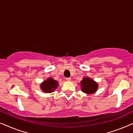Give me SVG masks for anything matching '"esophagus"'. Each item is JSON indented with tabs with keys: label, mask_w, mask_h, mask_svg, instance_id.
Listing matches in <instances>:
<instances>
[{
	"label": "esophagus",
	"mask_w": 133,
	"mask_h": 133,
	"mask_svg": "<svg viewBox=\"0 0 133 133\" xmlns=\"http://www.w3.org/2000/svg\"><path fill=\"white\" fill-rule=\"evenodd\" d=\"M66 80L67 81H70L71 80V78H66Z\"/></svg>",
	"instance_id": "esophagus-1"
}]
</instances>
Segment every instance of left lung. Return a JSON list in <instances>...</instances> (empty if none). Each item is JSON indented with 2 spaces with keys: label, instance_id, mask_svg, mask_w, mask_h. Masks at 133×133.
Returning <instances> with one entry per match:
<instances>
[{
  "label": "left lung",
  "instance_id": "8db88e82",
  "mask_svg": "<svg viewBox=\"0 0 133 133\" xmlns=\"http://www.w3.org/2000/svg\"><path fill=\"white\" fill-rule=\"evenodd\" d=\"M82 91L85 93H93L98 89V84L89 78H84L81 82Z\"/></svg>",
  "mask_w": 133,
  "mask_h": 133
}]
</instances>
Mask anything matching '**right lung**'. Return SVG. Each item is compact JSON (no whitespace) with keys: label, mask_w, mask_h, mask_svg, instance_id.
<instances>
[{"label":"right lung","mask_w":133,"mask_h":133,"mask_svg":"<svg viewBox=\"0 0 133 133\" xmlns=\"http://www.w3.org/2000/svg\"><path fill=\"white\" fill-rule=\"evenodd\" d=\"M58 82L52 78H48L41 84V89L44 92L50 93L57 89Z\"/></svg>","instance_id":"1"}]
</instances>
